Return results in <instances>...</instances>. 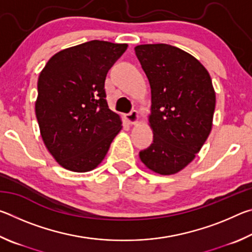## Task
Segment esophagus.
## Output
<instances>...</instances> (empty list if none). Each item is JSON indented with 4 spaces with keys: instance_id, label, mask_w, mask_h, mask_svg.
I'll use <instances>...</instances> for the list:
<instances>
[{
    "instance_id": "34e87169",
    "label": "esophagus",
    "mask_w": 252,
    "mask_h": 252,
    "mask_svg": "<svg viewBox=\"0 0 252 252\" xmlns=\"http://www.w3.org/2000/svg\"><path fill=\"white\" fill-rule=\"evenodd\" d=\"M126 121L129 122V125L134 126L140 121V113L136 110H132L130 113H127L126 116Z\"/></svg>"
}]
</instances>
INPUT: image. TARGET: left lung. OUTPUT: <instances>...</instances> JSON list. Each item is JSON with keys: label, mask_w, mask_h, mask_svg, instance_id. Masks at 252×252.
<instances>
[{"label": "left lung", "mask_w": 252, "mask_h": 252, "mask_svg": "<svg viewBox=\"0 0 252 252\" xmlns=\"http://www.w3.org/2000/svg\"><path fill=\"white\" fill-rule=\"evenodd\" d=\"M134 51L150 83L152 103L153 143L139 156L151 171L170 176L194 159L210 134L216 92L206 67L186 51L163 43Z\"/></svg>", "instance_id": "1"}]
</instances>
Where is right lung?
I'll return each mask as SVG.
<instances>
[{
  "label": "right lung",
  "mask_w": 252,
  "mask_h": 252,
  "mask_svg": "<svg viewBox=\"0 0 252 252\" xmlns=\"http://www.w3.org/2000/svg\"><path fill=\"white\" fill-rule=\"evenodd\" d=\"M127 44L93 40L54 54L37 80L35 114L55 161L74 172L91 171L122 129L105 100L106 73Z\"/></svg>",
  "instance_id": "1"
}]
</instances>
